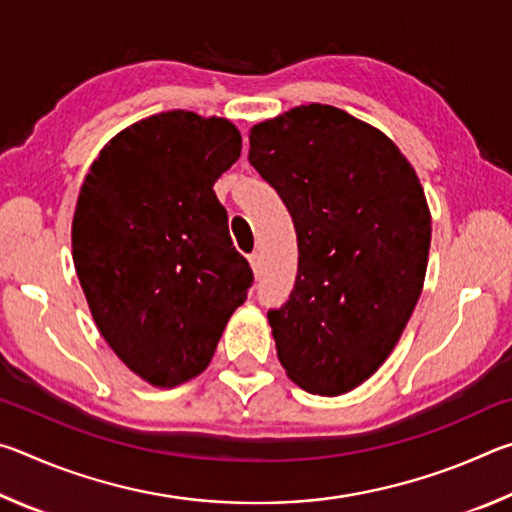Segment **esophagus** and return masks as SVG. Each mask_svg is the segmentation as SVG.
<instances>
[{
  "mask_svg": "<svg viewBox=\"0 0 512 512\" xmlns=\"http://www.w3.org/2000/svg\"><path fill=\"white\" fill-rule=\"evenodd\" d=\"M248 262H250V266H253L255 273L262 271V255H259V253H250L248 255Z\"/></svg>",
  "mask_w": 512,
  "mask_h": 512,
  "instance_id": "esophagus-1",
  "label": "esophagus"
}]
</instances>
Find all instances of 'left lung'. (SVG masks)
Masks as SVG:
<instances>
[{"mask_svg":"<svg viewBox=\"0 0 512 512\" xmlns=\"http://www.w3.org/2000/svg\"><path fill=\"white\" fill-rule=\"evenodd\" d=\"M248 162L296 225L298 275L268 311L277 359L298 386L343 395L400 341L427 273L431 214L400 149L323 103L250 131Z\"/></svg>","mask_w":512,"mask_h":512,"instance_id":"1","label":"left lung"}]
</instances>
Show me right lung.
<instances>
[{"mask_svg":"<svg viewBox=\"0 0 512 512\" xmlns=\"http://www.w3.org/2000/svg\"><path fill=\"white\" fill-rule=\"evenodd\" d=\"M239 155L228 119L171 110L121 131L85 176L76 275L103 339L153 386L201 375L253 287L212 189Z\"/></svg>","mask_w":512,"mask_h":512,"instance_id":"right-lung-1","label":"right lung"}]
</instances>
